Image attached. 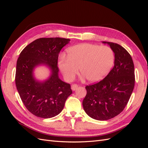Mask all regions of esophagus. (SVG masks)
Returning a JSON list of instances; mask_svg holds the SVG:
<instances>
[{
	"mask_svg": "<svg viewBox=\"0 0 148 148\" xmlns=\"http://www.w3.org/2000/svg\"><path fill=\"white\" fill-rule=\"evenodd\" d=\"M78 84H73L72 85H71V89H72L73 91H75V90H76V89L78 88Z\"/></svg>",
	"mask_w": 148,
	"mask_h": 148,
	"instance_id": "34e87169",
	"label": "esophagus"
}]
</instances>
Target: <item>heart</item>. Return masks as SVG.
Wrapping results in <instances>:
<instances>
[{
	"mask_svg": "<svg viewBox=\"0 0 148 148\" xmlns=\"http://www.w3.org/2000/svg\"><path fill=\"white\" fill-rule=\"evenodd\" d=\"M114 53L108 46L81 44L67 50V57L62 56L59 67L67 80L80 73L90 82L100 81L109 72L114 62Z\"/></svg>",
	"mask_w": 148,
	"mask_h": 148,
	"instance_id": "heart-1",
	"label": "heart"
}]
</instances>
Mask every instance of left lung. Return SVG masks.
Listing matches in <instances>:
<instances>
[{"label":"left lung","mask_w":148,"mask_h":148,"mask_svg":"<svg viewBox=\"0 0 148 148\" xmlns=\"http://www.w3.org/2000/svg\"><path fill=\"white\" fill-rule=\"evenodd\" d=\"M107 43L115 53L114 66L106 77L87 85L83 101L86 113L97 120L115 117L123 110L135 86V68L130 54L119 44Z\"/></svg>","instance_id":"obj_1"}]
</instances>
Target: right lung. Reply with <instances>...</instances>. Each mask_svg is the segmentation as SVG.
Here are the masks:
<instances>
[{
  "mask_svg": "<svg viewBox=\"0 0 148 148\" xmlns=\"http://www.w3.org/2000/svg\"><path fill=\"white\" fill-rule=\"evenodd\" d=\"M70 39L42 38L26 46L16 62L15 84L26 108L36 117L49 119L63 110L65 101L71 95L70 84L62 82L58 76L59 53ZM39 64L50 67L52 74L44 82L34 79L32 71Z\"/></svg>",
  "mask_w": 148,
  "mask_h": 148,
  "instance_id": "add662e5",
  "label": "right lung"
}]
</instances>
